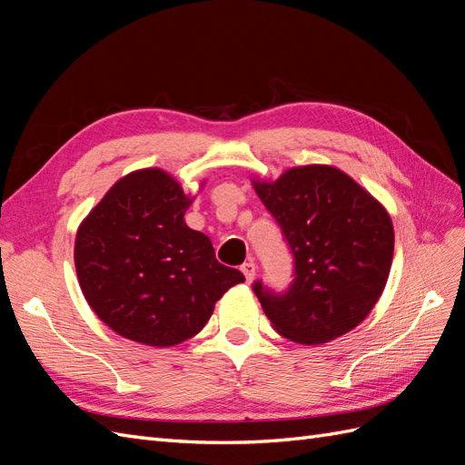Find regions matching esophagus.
Listing matches in <instances>:
<instances>
[{
	"mask_svg": "<svg viewBox=\"0 0 465 465\" xmlns=\"http://www.w3.org/2000/svg\"><path fill=\"white\" fill-rule=\"evenodd\" d=\"M241 270H242L248 283H252V281H254V277H256V263L254 262H246V263H242Z\"/></svg>",
	"mask_w": 465,
	"mask_h": 465,
	"instance_id": "obj_1",
	"label": "esophagus"
}]
</instances>
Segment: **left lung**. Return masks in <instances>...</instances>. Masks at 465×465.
Instances as JSON below:
<instances>
[{"label": "left lung", "instance_id": "1", "mask_svg": "<svg viewBox=\"0 0 465 465\" xmlns=\"http://www.w3.org/2000/svg\"><path fill=\"white\" fill-rule=\"evenodd\" d=\"M252 186L294 256L285 294L254 283L273 330L294 343L320 345L357 328L390 275L393 224L386 207L330 164L294 166Z\"/></svg>", "mask_w": 465, "mask_h": 465}]
</instances>
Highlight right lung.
I'll list each match as a JSON object with an SVG mask.
<instances>
[{
    "instance_id": "add662e5",
    "label": "right lung",
    "mask_w": 465,
    "mask_h": 465,
    "mask_svg": "<svg viewBox=\"0 0 465 465\" xmlns=\"http://www.w3.org/2000/svg\"><path fill=\"white\" fill-rule=\"evenodd\" d=\"M192 198L163 168L120 178L75 236L83 294L110 330L151 347L200 333L215 302L244 275L217 262L209 238L190 229Z\"/></svg>"
}]
</instances>
